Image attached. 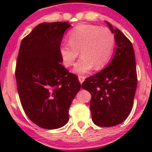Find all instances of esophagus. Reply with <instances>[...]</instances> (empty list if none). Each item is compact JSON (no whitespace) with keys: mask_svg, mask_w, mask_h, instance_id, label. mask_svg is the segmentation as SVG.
<instances>
[{"mask_svg":"<svg viewBox=\"0 0 152 152\" xmlns=\"http://www.w3.org/2000/svg\"><path fill=\"white\" fill-rule=\"evenodd\" d=\"M78 79H79V81H80V83L82 84L83 81H84V80H85V77L83 76H78Z\"/></svg>","mask_w":152,"mask_h":152,"instance_id":"34e87169","label":"esophagus"}]
</instances>
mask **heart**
<instances>
[{
	"instance_id": "1",
	"label": "heart",
	"mask_w": 152,
	"mask_h": 152,
	"mask_svg": "<svg viewBox=\"0 0 152 152\" xmlns=\"http://www.w3.org/2000/svg\"><path fill=\"white\" fill-rule=\"evenodd\" d=\"M69 42L61 45L59 53L65 67L72 66L81 53L74 72L88 73L95 67L103 69L110 61L115 47V36L110 30L99 26L79 25L69 32Z\"/></svg>"
}]
</instances>
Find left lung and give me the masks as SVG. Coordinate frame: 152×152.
Segmentation results:
<instances>
[{"mask_svg":"<svg viewBox=\"0 0 152 152\" xmlns=\"http://www.w3.org/2000/svg\"><path fill=\"white\" fill-rule=\"evenodd\" d=\"M115 36L117 45L113 60L101 72L88 77L82 88L91 93L93 122L101 127L119 125L132 110L137 85L136 58L132 42L106 22Z\"/></svg>","mask_w":152,"mask_h":152,"instance_id":"8db88e82","label":"left lung"}]
</instances>
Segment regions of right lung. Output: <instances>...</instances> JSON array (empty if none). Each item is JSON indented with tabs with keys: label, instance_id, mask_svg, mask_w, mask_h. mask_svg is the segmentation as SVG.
Wrapping results in <instances>:
<instances>
[{
	"label": "right lung",
	"instance_id": "add662e5",
	"mask_svg": "<svg viewBox=\"0 0 152 152\" xmlns=\"http://www.w3.org/2000/svg\"><path fill=\"white\" fill-rule=\"evenodd\" d=\"M66 22L42 23L23 39L15 79L20 102L39 127L55 129L69 121V109L81 88L78 77L61 62L59 53Z\"/></svg>",
	"mask_w": 152,
	"mask_h": 152
}]
</instances>
